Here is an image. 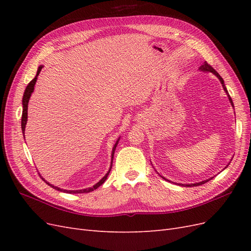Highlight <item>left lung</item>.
Returning a JSON list of instances; mask_svg holds the SVG:
<instances>
[{
	"instance_id": "left-lung-1",
	"label": "left lung",
	"mask_w": 251,
	"mask_h": 251,
	"mask_svg": "<svg viewBox=\"0 0 251 251\" xmlns=\"http://www.w3.org/2000/svg\"><path fill=\"white\" fill-rule=\"evenodd\" d=\"M199 69L201 70V71H204V72H211V73H214L216 76L220 79V81H221V83H222V87H223V89H224V91L226 92V94L228 95V92H227V89H226V87H225V85H224V80H223V78L220 76V74L214 69V68H212L209 64H207L206 62H205ZM228 100H229V101H230V103H231V105L233 107V102H232V100H231V97L228 95ZM162 177V176H161ZM163 178V177H162ZM164 180H166V181H169L168 179H165V178H163ZM210 179H212V178H210ZM210 179H208V180H204V181H202V182H199V183H192V184H179V185H182V186H187V187H189V186H198V185H201V184H204V183H206L207 181H209Z\"/></svg>"
}]
</instances>
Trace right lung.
Returning a JSON list of instances; mask_svg holds the SVG:
<instances>
[{
  "label": "right lung",
  "instance_id": "1",
  "mask_svg": "<svg viewBox=\"0 0 251 251\" xmlns=\"http://www.w3.org/2000/svg\"><path fill=\"white\" fill-rule=\"evenodd\" d=\"M42 69H43V66H40L39 69H37L35 77L28 83V86H27L26 89H25L24 96H23V113H22V132H23V135L25 134V126H26V124H27L28 102H29V100H30V96H31V94H32V92H33V90H34V86H35V82H36L37 76H39V74H40V72L42 71ZM24 136H25V135H24ZM118 141H119V138H118V140L116 141L115 146H114V148H113V150H112V160H111V166H110V169H109V172H108L107 174H105V176H103V178H102L100 182H97V183H96L95 185H93L92 187L85 188V189H78V191H67V189H62V188H59V187H56V186H54V185L50 184L49 182H47L44 178H42V179H43L45 182H46V183H47L48 185H50L51 187H53L54 189H56V191H59V192H64V193H68V194H86V193L92 192V191H94V189H96L97 187H100V186L103 183V182H104L105 180H107V178H108V176H109V173H110V171H111V169H112L114 151H115V149H116V147H117ZM41 177H42V176H41Z\"/></svg>",
  "mask_w": 251,
  "mask_h": 251
}]
</instances>
